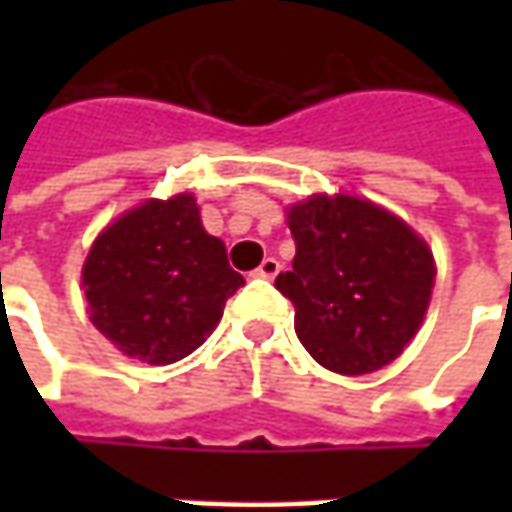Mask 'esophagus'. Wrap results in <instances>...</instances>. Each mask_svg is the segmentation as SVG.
Listing matches in <instances>:
<instances>
[{"mask_svg":"<svg viewBox=\"0 0 512 512\" xmlns=\"http://www.w3.org/2000/svg\"><path fill=\"white\" fill-rule=\"evenodd\" d=\"M279 262H276V259H273V256H267L265 262H262V265L256 267V273H253V276H259V279H276V273H279Z\"/></svg>","mask_w":512,"mask_h":512,"instance_id":"obj_1","label":"esophagus"}]
</instances>
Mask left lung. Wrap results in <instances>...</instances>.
Segmentation results:
<instances>
[{
	"label": "left lung",
	"instance_id": "obj_1",
	"mask_svg": "<svg viewBox=\"0 0 512 512\" xmlns=\"http://www.w3.org/2000/svg\"><path fill=\"white\" fill-rule=\"evenodd\" d=\"M293 270L276 290L296 307V336L316 362L364 376L390 364L430 305L436 262L422 236L359 196H310L287 207Z\"/></svg>",
	"mask_w": 512,
	"mask_h": 512
}]
</instances>
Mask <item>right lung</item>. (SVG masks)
Here are the masks:
<instances>
[{
    "instance_id": "add662e5",
    "label": "right lung",
    "mask_w": 512,
    "mask_h": 512,
    "mask_svg": "<svg viewBox=\"0 0 512 512\" xmlns=\"http://www.w3.org/2000/svg\"><path fill=\"white\" fill-rule=\"evenodd\" d=\"M242 285L190 193L148 199L119 216L96 236L82 267L93 327L148 364L190 356Z\"/></svg>"
}]
</instances>
